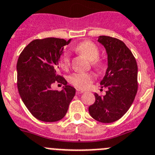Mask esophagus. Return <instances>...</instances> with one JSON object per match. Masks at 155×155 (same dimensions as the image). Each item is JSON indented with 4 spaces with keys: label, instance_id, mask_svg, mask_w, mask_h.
Segmentation results:
<instances>
[{
    "label": "esophagus",
    "instance_id": "1",
    "mask_svg": "<svg viewBox=\"0 0 155 155\" xmlns=\"http://www.w3.org/2000/svg\"><path fill=\"white\" fill-rule=\"evenodd\" d=\"M84 93V91H83V90H76V93L77 94H81V93Z\"/></svg>",
    "mask_w": 155,
    "mask_h": 155
}]
</instances>
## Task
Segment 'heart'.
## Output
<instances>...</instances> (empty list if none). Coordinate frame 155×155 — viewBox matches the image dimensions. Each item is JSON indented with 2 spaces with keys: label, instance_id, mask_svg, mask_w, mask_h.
I'll use <instances>...</instances> for the list:
<instances>
[{
  "label": "heart",
  "instance_id": "heart-1",
  "mask_svg": "<svg viewBox=\"0 0 155 155\" xmlns=\"http://www.w3.org/2000/svg\"><path fill=\"white\" fill-rule=\"evenodd\" d=\"M76 51L81 55L92 61V65L96 67H100L102 62L98 58L100 55V49L93 41L85 40L78 43L75 47ZM70 60L67 51L62 54L59 58V65L63 69H67L69 66ZM93 80V75L90 72H75L69 77V83L79 89H86L90 86Z\"/></svg>",
  "mask_w": 155,
  "mask_h": 155
}]
</instances>
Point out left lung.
I'll return each instance as SVG.
<instances>
[{
    "label": "left lung",
    "instance_id": "left-lung-1",
    "mask_svg": "<svg viewBox=\"0 0 155 155\" xmlns=\"http://www.w3.org/2000/svg\"><path fill=\"white\" fill-rule=\"evenodd\" d=\"M98 41L107 50L108 67L100 82L108 89L105 96L95 93V102L89 107L93 119L112 123L120 119L133 104L137 92V65L131 51L121 40L101 35Z\"/></svg>",
    "mask_w": 155,
    "mask_h": 155
}]
</instances>
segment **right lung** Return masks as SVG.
I'll use <instances>...</instances> for the list:
<instances>
[{"mask_svg": "<svg viewBox=\"0 0 155 155\" xmlns=\"http://www.w3.org/2000/svg\"><path fill=\"white\" fill-rule=\"evenodd\" d=\"M71 39L46 38L31 41L21 52L17 62V85L22 101L39 120L55 122L65 117L76 93L58 74V61L65 45ZM58 82L65 86L61 91L51 86Z\"/></svg>", "mask_w": 155, "mask_h": 155, "instance_id": "1", "label": "right lung"}]
</instances>
